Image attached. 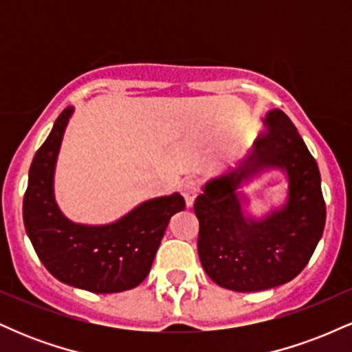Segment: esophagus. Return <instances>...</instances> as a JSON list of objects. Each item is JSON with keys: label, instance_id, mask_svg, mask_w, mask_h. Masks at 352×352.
Segmentation results:
<instances>
[{"label": "esophagus", "instance_id": "obj_1", "mask_svg": "<svg viewBox=\"0 0 352 352\" xmlns=\"http://www.w3.org/2000/svg\"><path fill=\"white\" fill-rule=\"evenodd\" d=\"M182 192H184L185 204H187L188 208L193 207V201H195L197 195L200 192V184L193 179H187L182 182Z\"/></svg>", "mask_w": 352, "mask_h": 352}]
</instances>
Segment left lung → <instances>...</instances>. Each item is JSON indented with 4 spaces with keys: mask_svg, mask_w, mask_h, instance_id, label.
<instances>
[{
    "mask_svg": "<svg viewBox=\"0 0 352 352\" xmlns=\"http://www.w3.org/2000/svg\"><path fill=\"white\" fill-rule=\"evenodd\" d=\"M265 134L235 168L207 180L197 197L199 256L210 280L238 293L261 292L292 281L321 240L326 205L321 175L305 140L280 109L266 112ZM287 175V200L263 217L244 210L241 190L261 173Z\"/></svg>",
    "mask_w": 352,
    "mask_h": 352,
    "instance_id": "8db88e82",
    "label": "left lung"
}]
</instances>
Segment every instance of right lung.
<instances>
[{
    "mask_svg": "<svg viewBox=\"0 0 352 352\" xmlns=\"http://www.w3.org/2000/svg\"><path fill=\"white\" fill-rule=\"evenodd\" d=\"M69 106L36 152L23 200V220L34 252L60 283L92 293H119L145 280L168 221L185 208L180 193L155 197L106 225L76 223L60 212L54 172Z\"/></svg>",
    "mask_w": 352,
    "mask_h": 352,
    "instance_id": "right-lung-1",
    "label": "right lung"
}]
</instances>
